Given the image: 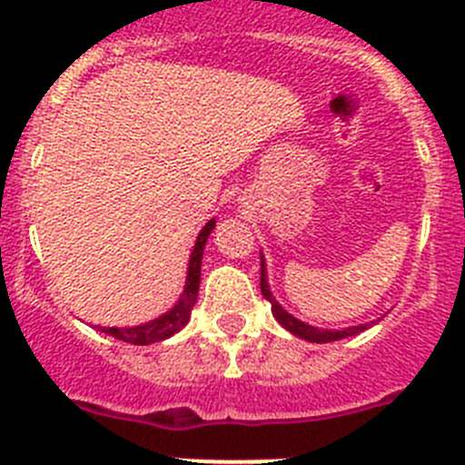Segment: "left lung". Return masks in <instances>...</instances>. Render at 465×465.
<instances>
[{"label":"left lung","instance_id":"left-lung-1","mask_svg":"<svg viewBox=\"0 0 465 465\" xmlns=\"http://www.w3.org/2000/svg\"><path fill=\"white\" fill-rule=\"evenodd\" d=\"M261 293L262 298L270 300V305H272V314L279 323L289 332H293L295 338L300 340H307V342H316V344H323V342H335V340H342V338H351V335H359L361 331L365 328H371V323H361V326H349L342 328V331H335V328H316L310 326V323L300 322L295 319L293 314L283 310L279 305L277 300H274L272 291H270V283H268V270H265V258L261 256Z\"/></svg>","mask_w":465,"mask_h":465}]
</instances>
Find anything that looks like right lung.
I'll use <instances>...</instances> for the list:
<instances>
[{"mask_svg": "<svg viewBox=\"0 0 465 465\" xmlns=\"http://www.w3.org/2000/svg\"><path fill=\"white\" fill-rule=\"evenodd\" d=\"M216 228V221H209L203 230H200V235H197L195 246H193L191 252V261H188V274H186V286H183V293L179 295L176 300V305L172 307L170 312L165 314H160L158 319L153 322H146L142 326H130V328H100L102 332L111 335V338L123 340V342L130 344H153L160 342V340L172 338L174 332L182 331L183 326L191 319V310L195 307L197 302V289H200V270H203V253H204V244H207V237L212 235V230Z\"/></svg>", "mask_w": 465, "mask_h": 465, "instance_id": "add662e5", "label": "right lung"}]
</instances>
